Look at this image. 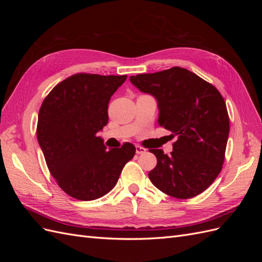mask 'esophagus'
Listing matches in <instances>:
<instances>
[{
    "label": "esophagus",
    "instance_id": "obj_1",
    "mask_svg": "<svg viewBox=\"0 0 262 262\" xmlns=\"http://www.w3.org/2000/svg\"><path fill=\"white\" fill-rule=\"evenodd\" d=\"M136 152H137V154H144L145 152H146V148L145 147H143V146H141V145H137L136 146Z\"/></svg>",
    "mask_w": 262,
    "mask_h": 262
}]
</instances>
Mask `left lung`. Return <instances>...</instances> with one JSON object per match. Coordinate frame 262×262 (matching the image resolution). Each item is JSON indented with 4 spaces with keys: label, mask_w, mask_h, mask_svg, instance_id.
<instances>
[{
    "label": "left lung",
    "mask_w": 262,
    "mask_h": 262,
    "mask_svg": "<svg viewBox=\"0 0 262 262\" xmlns=\"http://www.w3.org/2000/svg\"><path fill=\"white\" fill-rule=\"evenodd\" d=\"M130 81L157 99L158 123L177 139L169 156L163 149H148L157 158L149 180L178 199L202 193L216 179L225 160L229 117L223 96L215 86L179 67L138 74Z\"/></svg>",
    "instance_id": "8db88e82"
}]
</instances>
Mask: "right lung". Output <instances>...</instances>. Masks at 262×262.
<instances>
[{
  "instance_id": "add662e5",
  "label": "right lung",
  "mask_w": 262,
  "mask_h": 262,
  "mask_svg": "<svg viewBox=\"0 0 262 262\" xmlns=\"http://www.w3.org/2000/svg\"><path fill=\"white\" fill-rule=\"evenodd\" d=\"M126 75L77 73L55 85L39 110L37 139L58 186L81 201L108 193L136 154L125 142L106 149L97 133L108 123L110 97Z\"/></svg>"
}]
</instances>
